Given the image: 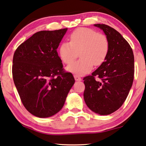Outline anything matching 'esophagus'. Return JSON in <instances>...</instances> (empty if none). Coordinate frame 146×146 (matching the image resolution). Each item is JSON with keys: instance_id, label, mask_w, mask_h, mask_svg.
<instances>
[{"instance_id": "1", "label": "esophagus", "mask_w": 146, "mask_h": 146, "mask_svg": "<svg viewBox=\"0 0 146 146\" xmlns=\"http://www.w3.org/2000/svg\"><path fill=\"white\" fill-rule=\"evenodd\" d=\"M74 78H75L76 81H81V78L77 75H74Z\"/></svg>"}]
</instances>
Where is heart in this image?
Wrapping results in <instances>:
<instances>
[{
  "label": "heart",
  "instance_id": "b5f03b06",
  "mask_svg": "<svg viewBox=\"0 0 146 146\" xmlns=\"http://www.w3.org/2000/svg\"><path fill=\"white\" fill-rule=\"evenodd\" d=\"M109 50V42L104 34L87 28H79L70 35V42H64L59 46V53L65 64H70L67 70L78 74L89 73L93 65L98 66L105 60Z\"/></svg>",
  "mask_w": 146,
  "mask_h": 146
}]
</instances>
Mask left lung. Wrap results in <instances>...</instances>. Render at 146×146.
Returning <instances> with one entry per match:
<instances>
[{"label":"left lung","instance_id":"left-lung-1","mask_svg":"<svg viewBox=\"0 0 146 146\" xmlns=\"http://www.w3.org/2000/svg\"><path fill=\"white\" fill-rule=\"evenodd\" d=\"M102 30L109 42L105 60L91 75L83 78L84 100L96 113L108 115L121 107L132 86L134 57L128 42L118 32L106 24H94ZM100 80L96 81V77Z\"/></svg>","mask_w":146,"mask_h":146}]
</instances>
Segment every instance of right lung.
<instances>
[{
    "instance_id": "obj_1",
    "label": "right lung",
    "mask_w": 146,
    "mask_h": 146,
    "mask_svg": "<svg viewBox=\"0 0 146 146\" xmlns=\"http://www.w3.org/2000/svg\"><path fill=\"white\" fill-rule=\"evenodd\" d=\"M67 30L35 33L14 53L12 77L20 100L28 112L39 118L57 113L75 83L57 52Z\"/></svg>"
}]
</instances>
